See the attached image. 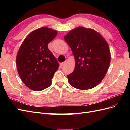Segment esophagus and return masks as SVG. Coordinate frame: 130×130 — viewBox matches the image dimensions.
I'll return each instance as SVG.
<instances>
[{
	"label": "esophagus",
	"instance_id": "obj_1",
	"mask_svg": "<svg viewBox=\"0 0 130 130\" xmlns=\"http://www.w3.org/2000/svg\"><path fill=\"white\" fill-rule=\"evenodd\" d=\"M67 61H64L63 62H62V63H60V65L61 66V67H62V66H63V65H65L66 63H67Z\"/></svg>",
	"mask_w": 130,
	"mask_h": 130
}]
</instances>
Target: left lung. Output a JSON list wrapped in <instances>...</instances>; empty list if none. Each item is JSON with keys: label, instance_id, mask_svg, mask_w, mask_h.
<instances>
[{"label": "left lung", "instance_id": "8db88e82", "mask_svg": "<svg viewBox=\"0 0 130 130\" xmlns=\"http://www.w3.org/2000/svg\"><path fill=\"white\" fill-rule=\"evenodd\" d=\"M75 58L74 70L67 77L69 84L80 90L96 87L104 78L111 62L108 44L95 30L78 27L64 36Z\"/></svg>", "mask_w": 130, "mask_h": 130}]
</instances>
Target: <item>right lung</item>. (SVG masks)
Segmentation results:
<instances>
[{
    "label": "right lung",
    "instance_id": "add662e5",
    "mask_svg": "<svg viewBox=\"0 0 130 130\" xmlns=\"http://www.w3.org/2000/svg\"><path fill=\"white\" fill-rule=\"evenodd\" d=\"M57 34L55 30L43 27L30 33L19 47L17 69L22 81L29 89L41 91L51 85L59 64L48 44Z\"/></svg>",
    "mask_w": 130,
    "mask_h": 130
}]
</instances>
